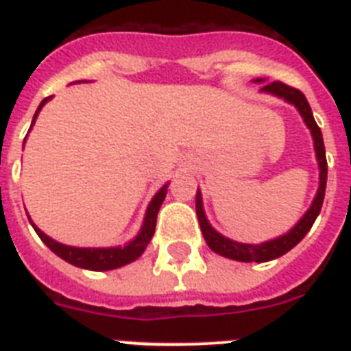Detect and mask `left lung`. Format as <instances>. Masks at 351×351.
<instances>
[{"instance_id":"1","label":"left lung","mask_w":351,"mask_h":351,"mask_svg":"<svg viewBox=\"0 0 351 351\" xmlns=\"http://www.w3.org/2000/svg\"><path fill=\"white\" fill-rule=\"evenodd\" d=\"M255 82H264V80H255ZM262 93H267V95L278 96V98H284V100L291 104V106L297 107V111L300 112V117L304 120V123L308 125V129L311 131V136H313V145H315V156L317 162H319V189H317V195L311 202L310 209L306 211L304 217L295 224V228L289 230V233L282 234V237H277V239L267 240V242H262V244H242V242H234V240L228 239L224 234H220L219 231L213 230L211 224L206 219V213H204L202 206V193L200 189L197 191V215H198V224H200V230H202L204 239L208 242V245L215 253L226 256V258H233V261L239 262H267L273 261V258H278L282 256L284 253H288L291 247L299 244L300 240L304 239L306 233L311 230V226L315 222V219L321 213L322 202H324V191H326V178H328V162H326V151H324V142H322V132L317 125L315 118H313V112H311V107L306 100V96L300 93L299 89H293L289 85L282 84V82H271L262 87Z\"/></svg>"}]
</instances>
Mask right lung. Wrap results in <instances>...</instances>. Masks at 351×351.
<instances>
[{
  "label": "right lung",
  "mask_w": 351,
  "mask_h": 351,
  "mask_svg": "<svg viewBox=\"0 0 351 351\" xmlns=\"http://www.w3.org/2000/svg\"><path fill=\"white\" fill-rule=\"evenodd\" d=\"M49 100H51V98H45V100L40 104L34 118H32V125H34L36 118L40 114L41 107L45 106ZM165 195H167V184L154 195L151 204H149L147 213H145V219H143V226L142 230H140V233H138L131 242H127L125 245H117V247H74V245L60 244L56 240H52L51 237H47L34 222H30V224H32V228L36 230L38 237L45 242L47 247L51 251H54L60 258L67 261L69 264L84 267V269H90V271L117 269V267L125 266L129 262L136 261L138 256L143 253V250L147 247V244L151 242V239H153L154 228H156V217H158L160 206L164 202Z\"/></svg>",
  "instance_id": "right-lung-1"
}]
</instances>
